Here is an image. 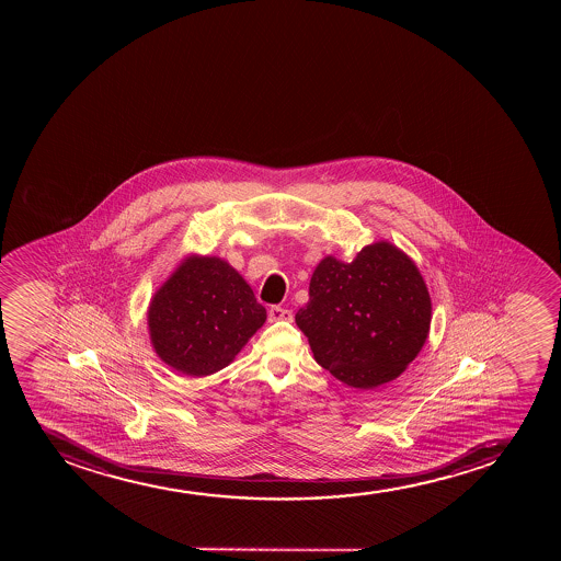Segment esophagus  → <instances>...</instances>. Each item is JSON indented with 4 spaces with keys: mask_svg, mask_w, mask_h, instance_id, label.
<instances>
[{
    "mask_svg": "<svg viewBox=\"0 0 561 561\" xmlns=\"http://www.w3.org/2000/svg\"><path fill=\"white\" fill-rule=\"evenodd\" d=\"M267 314H270L271 322H291V318H294L291 310L283 309V307H278V305L271 307Z\"/></svg>",
    "mask_w": 561,
    "mask_h": 561,
    "instance_id": "obj_1",
    "label": "esophagus"
}]
</instances>
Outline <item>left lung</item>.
<instances>
[{
    "label": "left lung",
    "mask_w": 561,
    "mask_h": 561,
    "mask_svg": "<svg viewBox=\"0 0 561 561\" xmlns=\"http://www.w3.org/2000/svg\"><path fill=\"white\" fill-rule=\"evenodd\" d=\"M431 314L417 265L397 247L378 241L352 262L323 257L296 323L318 365L348 386L373 389L394 380L417 357Z\"/></svg>",
    "instance_id": "1"
}]
</instances>
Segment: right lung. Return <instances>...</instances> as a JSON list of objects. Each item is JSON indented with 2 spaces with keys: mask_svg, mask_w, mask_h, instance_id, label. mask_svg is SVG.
I'll return each mask as SVG.
<instances>
[{
  "mask_svg": "<svg viewBox=\"0 0 561 561\" xmlns=\"http://www.w3.org/2000/svg\"><path fill=\"white\" fill-rule=\"evenodd\" d=\"M265 318L264 307L232 265L220 257L191 256L151 299L149 336L170 367L209 376L232 363Z\"/></svg>",
  "mask_w": 561,
  "mask_h": 561,
  "instance_id": "obj_1",
  "label": "right lung"
}]
</instances>
